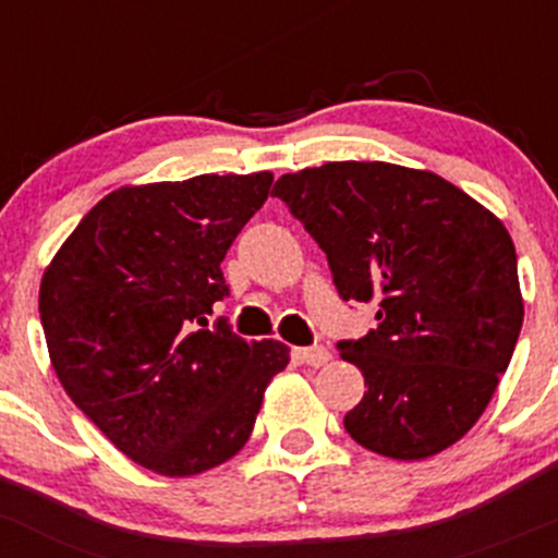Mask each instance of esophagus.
Listing matches in <instances>:
<instances>
[{
	"label": "esophagus",
	"instance_id": "obj_1",
	"mask_svg": "<svg viewBox=\"0 0 558 558\" xmlns=\"http://www.w3.org/2000/svg\"><path fill=\"white\" fill-rule=\"evenodd\" d=\"M299 357H302V361L307 363V366L318 368V366H324V363L331 355H328V350L320 348V344H313V348H302V350H299Z\"/></svg>",
	"mask_w": 558,
	"mask_h": 558
}]
</instances>
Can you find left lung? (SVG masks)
<instances>
[{
  "instance_id": "1",
  "label": "left lung",
  "mask_w": 558,
  "mask_h": 558,
  "mask_svg": "<svg viewBox=\"0 0 558 558\" xmlns=\"http://www.w3.org/2000/svg\"><path fill=\"white\" fill-rule=\"evenodd\" d=\"M324 248L344 302H377V328L339 355L368 390L344 414L361 447L425 460L460 441L511 363L524 302L502 221L430 171L326 162L272 190Z\"/></svg>"
}]
</instances>
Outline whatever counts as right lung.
Returning <instances> with one entry per match:
<instances>
[{
    "label": "right lung",
    "mask_w": 558,
    "mask_h": 558,
    "mask_svg": "<svg viewBox=\"0 0 558 558\" xmlns=\"http://www.w3.org/2000/svg\"><path fill=\"white\" fill-rule=\"evenodd\" d=\"M269 186V171L120 186L47 264L39 318L52 368L146 471L195 476L238 454L269 379L289 366L283 342L205 328L230 291L221 262Z\"/></svg>",
    "instance_id": "add662e5"
}]
</instances>
